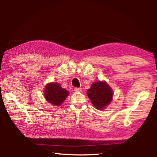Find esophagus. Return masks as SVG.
Masks as SVG:
<instances>
[{"mask_svg":"<svg viewBox=\"0 0 157 157\" xmlns=\"http://www.w3.org/2000/svg\"><path fill=\"white\" fill-rule=\"evenodd\" d=\"M74 91L75 92H80L82 91V88H75Z\"/></svg>","mask_w":157,"mask_h":157,"instance_id":"esophagus-1","label":"esophagus"}]
</instances>
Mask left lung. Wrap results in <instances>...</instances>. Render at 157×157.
Masks as SVG:
<instances>
[{
    "instance_id": "left-lung-1",
    "label": "left lung",
    "mask_w": 157,
    "mask_h": 157,
    "mask_svg": "<svg viewBox=\"0 0 157 157\" xmlns=\"http://www.w3.org/2000/svg\"><path fill=\"white\" fill-rule=\"evenodd\" d=\"M87 94L96 109H102L111 102L113 91L106 82H96L88 90Z\"/></svg>"
}]
</instances>
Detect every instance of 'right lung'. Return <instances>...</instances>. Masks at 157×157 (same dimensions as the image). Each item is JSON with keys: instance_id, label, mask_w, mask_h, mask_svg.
<instances>
[{"instance_id": "obj_1", "label": "right lung", "mask_w": 157, "mask_h": 157, "mask_svg": "<svg viewBox=\"0 0 157 157\" xmlns=\"http://www.w3.org/2000/svg\"><path fill=\"white\" fill-rule=\"evenodd\" d=\"M69 92L57 83H50L46 86L44 96L46 101L55 106H59L68 96Z\"/></svg>"}]
</instances>
